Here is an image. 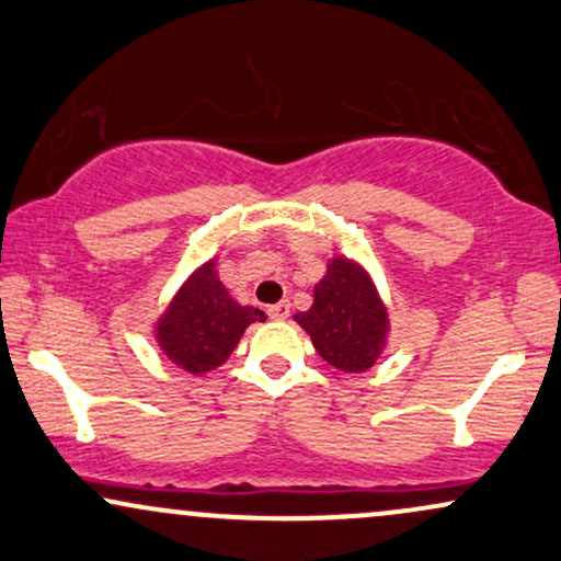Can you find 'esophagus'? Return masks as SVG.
<instances>
[{"label": "esophagus", "mask_w": 561, "mask_h": 561, "mask_svg": "<svg viewBox=\"0 0 561 561\" xmlns=\"http://www.w3.org/2000/svg\"><path fill=\"white\" fill-rule=\"evenodd\" d=\"M287 316H289V302H287V300L276 302V306L268 308V319H274V321H285Z\"/></svg>", "instance_id": "obj_1"}]
</instances>
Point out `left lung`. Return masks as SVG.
Masks as SVG:
<instances>
[{"label": "left lung", "instance_id": "8db88e82", "mask_svg": "<svg viewBox=\"0 0 561 561\" xmlns=\"http://www.w3.org/2000/svg\"><path fill=\"white\" fill-rule=\"evenodd\" d=\"M295 321L310 334L316 353L347 374H360L379 360L389 327L374 282L342 255L316 285L313 306Z\"/></svg>", "mask_w": 561, "mask_h": 561}]
</instances>
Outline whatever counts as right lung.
Here are the masks:
<instances>
[{"label":"right lung","mask_w":561,"mask_h":561,"mask_svg":"<svg viewBox=\"0 0 561 561\" xmlns=\"http://www.w3.org/2000/svg\"><path fill=\"white\" fill-rule=\"evenodd\" d=\"M214 268V261L201 266L157 323L164 355L191 374H206L221 366L238 347L248 323L266 319L259 308L240 306L229 298Z\"/></svg>","instance_id":"1"}]
</instances>
